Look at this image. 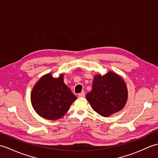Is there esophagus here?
Returning <instances> with one entry per match:
<instances>
[{"instance_id":"1","label":"esophagus","mask_w":158,"mask_h":158,"mask_svg":"<svg viewBox=\"0 0 158 158\" xmlns=\"http://www.w3.org/2000/svg\"><path fill=\"white\" fill-rule=\"evenodd\" d=\"M85 92H81L80 94H78V97H79V98H83V97H84L85 96Z\"/></svg>"}]
</instances>
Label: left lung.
<instances>
[{"label": "left lung", "mask_w": 158, "mask_h": 158, "mask_svg": "<svg viewBox=\"0 0 158 158\" xmlns=\"http://www.w3.org/2000/svg\"><path fill=\"white\" fill-rule=\"evenodd\" d=\"M92 109L103 117H109L122 110L127 99L125 81L117 74L109 71L105 75H96L92 90L86 94Z\"/></svg>", "instance_id": "8db88e82"}]
</instances>
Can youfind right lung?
Masks as SVG:
<instances>
[{
	"instance_id": "obj_1",
	"label": "right lung",
	"mask_w": 158,
	"mask_h": 158,
	"mask_svg": "<svg viewBox=\"0 0 158 158\" xmlns=\"http://www.w3.org/2000/svg\"><path fill=\"white\" fill-rule=\"evenodd\" d=\"M31 103L39 115L57 120L65 115L77 99L64 83V75L54 78L51 73L43 76L32 88Z\"/></svg>"
}]
</instances>
